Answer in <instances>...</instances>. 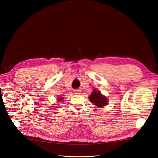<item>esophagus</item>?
I'll return each instance as SVG.
<instances>
[{"instance_id":"1","label":"esophagus","mask_w":158,"mask_h":158,"mask_svg":"<svg viewBox=\"0 0 158 158\" xmlns=\"http://www.w3.org/2000/svg\"><path fill=\"white\" fill-rule=\"evenodd\" d=\"M74 92L75 94L78 95V94H81V91L80 89H75V90H74Z\"/></svg>"}]
</instances>
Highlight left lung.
<instances>
[{
    "label": "left lung",
    "instance_id": "8db88e82",
    "mask_svg": "<svg viewBox=\"0 0 158 158\" xmlns=\"http://www.w3.org/2000/svg\"><path fill=\"white\" fill-rule=\"evenodd\" d=\"M90 102L93 103L98 107H102L106 106L108 103V100L106 96L101 94L99 91L96 89H94L92 93L89 97Z\"/></svg>",
    "mask_w": 158,
    "mask_h": 158
}]
</instances>
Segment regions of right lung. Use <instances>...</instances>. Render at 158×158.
<instances>
[{
    "instance_id": "obj_1",
    "label": "right lung",
    "mask_w": 158,
    "mask_h": 158,
    "mask_svg": "<svg viewBox=\"0 0 158 158\" xmlns=\"http://www.w3.org/2000/svg\"><path fill=\"white\" fill-rule=\"evenodd\" d=\"M63 97H59V98H58V99H57V100H58L59 102H61L62 100H63Z\"/></svg>"
}]
</instances>
